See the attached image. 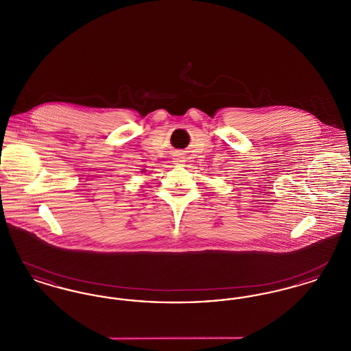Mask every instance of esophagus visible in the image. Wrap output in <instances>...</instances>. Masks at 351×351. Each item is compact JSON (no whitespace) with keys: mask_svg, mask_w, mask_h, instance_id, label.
<instances>
[{"mask_svg":"<svg viewBox=\"0 0 351 351\" xmlns=\"http://www.w3.org/2000/svg\"><path fill=\"white\" fill-rule=\"evenodd\" d=\"M175 162H176V163H182V162H183V158H182V156H179V158H176V159H175Z\"/></svg>","mask_w":351,"mask_h":351,"instance_id":"obj_1","label":"esophagus"}]
</instances>
